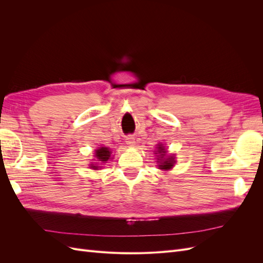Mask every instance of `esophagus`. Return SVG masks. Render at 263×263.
Listing matches in <instances>:
<instances>
[{
	"mask_svg": "<svg viewBox=\"0 0 263 263\" xmlns=\"http://www.w3.org/2000/svg\"><path fill=\"white\" fill-rule=\"evenodd\" d=\"M126 144L128 146H134L135 144V137L132 136V135H129V136L126 137Z\"/></svg>",
	"mask_w": 263,
	"mask_h": 263,
	"instance_id": "esophagus-1",
	"label": "esophagus"
}]
</instances>
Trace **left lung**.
Here are the masks:
<instances>
[{
	"mask_svg": "<svg viewBox=\"0 0 263 263\" xmlns=\"http://www.w3.org/2000/svg\"><path fill=\"white\" fill-rule=\"evenodd\" d=\"M158 154H159V158H158V160H159V168H160L161 170H169V169H171L172 166H173V164H174V158H173V156H165V149H164V147L162 146V144L161 145H159L158 147ZM157 154V153H156Z\"/></svg>",
	"mask_w": 263,
	"mask_h": 263,
	"instance_id": "left-lung-1",
	"label": "left lung"
}]
</instances>
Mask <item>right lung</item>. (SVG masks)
Returning <instances> with one entry per match:
<instances>
[{
    "instance_id": "obj_1",
    "label": "right lung",
    "mask_w": 263,
    "mask_h": 263,
    "mask_svg": "<svg viewBox=\"0 0 263 263\" xmlns=\"http://www.w3.org/2000/svg\"><path fill=\"white\" fill-rule=\"evenodd\" d=\"M95 157L98 158L99 161H102V162H106L109 157H110V151L108 148L106 147H101L99 148L97 151H95ZM93 169H98L99 166L97 165H92Z\"/></svg>"
}]
</instances>
